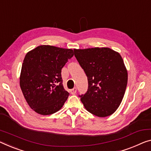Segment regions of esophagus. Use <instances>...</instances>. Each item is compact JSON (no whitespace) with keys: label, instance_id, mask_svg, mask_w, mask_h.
<instances>
[{"label":"esophagus","instance_id":"1","mask_svg":"<svg viewBox=\"0 0 151 151\" xmlns=\"http://www.w3.org/2000/svg\"><path fill=\"white\" fill-rule=\"evenodd\" d=\"M70 92L71 94H75L76 92H77V88H73V89H71L70 90Z\"/></svg>","mask_w":151,"mask_h":151}]
</instances>
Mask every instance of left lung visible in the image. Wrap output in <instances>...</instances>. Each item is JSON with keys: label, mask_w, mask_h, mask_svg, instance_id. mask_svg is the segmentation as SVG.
Segmentation results:
<instances>
[{"label": "left lung", "mask_w": 151, "mask_h": 151, "mask_svg": "<svg viewBox=\"0 0 151 151\" xmlns=\"http://www.w3.org/2000/svg\"><path fill=\"white\" fill-rule=\"evenodd\" d=\"M73 50L88 82L87 92L80 96L85 109L97 117L112 115L122 103L127 83L122 56L106 47Z\"/></svg>", "instance_id": "1"}]
</instances>
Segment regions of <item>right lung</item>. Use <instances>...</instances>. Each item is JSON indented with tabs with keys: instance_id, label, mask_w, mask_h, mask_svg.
<instances>
[{
	"instance_id": "obj_1",
	"label": "right lung",
	"mask_w": 151,
	"mask_h": 151,
	"mask_svg": "<svg viewBox=\"0 0 151 151\" xmlns=\"http://www.w3.org/2000/svg\"><path fill=\"white\" fill-rule=\"evenodd\" d=\"M72 49L40 45L25 55L19 83L25 101L38 114L48 115L63 106L69 96L64 89L61 69L73 56Z\"/></svg>"
}]
</instances>
